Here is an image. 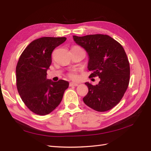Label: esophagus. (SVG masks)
<instances>
[{"label": "esophagus", "mask_w": 151, "mask_h": 151, "mask_svg": "<svg viewBox=\"0 0 151 151\" xmlns=\"http://www.w3.org/2000/svg\"><path fill=\"white\" fill-rule=\"evenodd\" d=\"M78 85V83H75V82H70V84H69L70 86H77Z\"/></svg>", "instance_id": "1"}]
</instances>
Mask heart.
<instances>
[{
  "mask_svg": "<svg viewBox=\"0 0 151 151\" xmlns=\"http://www.w3.org/2000/svg\"><path fill=\"white\" fill-rule=\"evenodd\" d=\"M69 76L72 79H76L77 78V75H76V73L75 72H70L69 74Z\"/></svg>",
  "mask_w": 151,
  "mask_h": 151,
  "instance_id": "1",
  "label": "heart"
}]
</instances>
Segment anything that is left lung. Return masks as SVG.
I'll list each match as a JSON object with an SVG mask.
<instances>
[{
    "label": "left lung",
    "instance_id": "obj_1",
    "mask_svg": "<svg viewBox=\"0 0 151 151\" xmlns=\"http://www.w3.org/2000/svg\"><path fill=\"white\" fill-rule=\"evenodd\" d=\"M73 37L88 53V68L92 72L90 76L100 78L96 86L85 83L88 93L83 101L96 111L111 110L120 102L129 83L130 65L123 47L108 35Z\"/></svg>",
    "mask_w": 151,
    "mask_h": 151
}]
</instances>
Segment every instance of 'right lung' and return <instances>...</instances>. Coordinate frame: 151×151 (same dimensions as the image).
I'll return each instance as SVG.
<instances>
[{"label": "right lung", "mask_w": 151, "mask_h": 151, "mask_svg": "<svg viewBox=\"0 0 151 151\" xmlns=\"http://www.w3.org/2000/svg\"><path fill=\"white\" fill-rule=\"evenodd\" d=\"M67 38L43 37L34 40L19 58L16 67V82L22 101L37 115L50 114L60 104L69 82L47 78L53 50Z\"/></svg>", "instance_id": "obj_1"}]
</instances>
